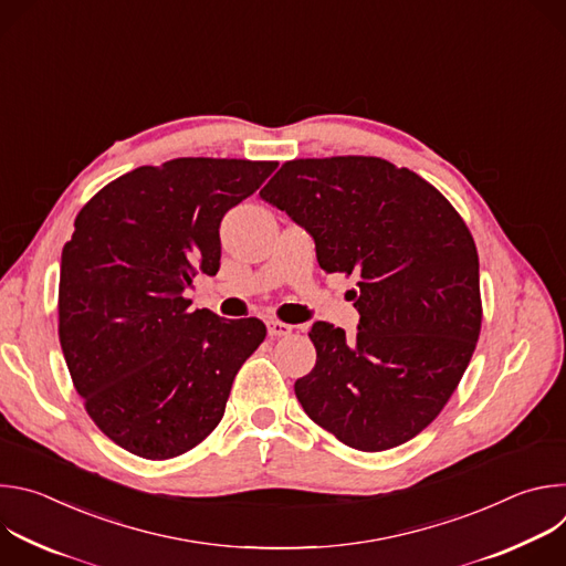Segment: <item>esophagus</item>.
I'll list each match as a JSON object with an SVG mask.
<instances>
[{
  "mask_svg": "<svg viewBox=\"0 0 566 566\" xmlns=\"http://www.w3.org/2000/svg\"><path fill=\"white\" fill-rule=\"evenodd\" d=\"M266 327H269L271 338H284V336H291V332H293L291 325H286V322H280V319H269Z\"/></svg>",
  "mask_w": 566,
  "mask_h": 566,
  "instance_id": "obj_1",
  "label": "esophagus"
}]
</instances>
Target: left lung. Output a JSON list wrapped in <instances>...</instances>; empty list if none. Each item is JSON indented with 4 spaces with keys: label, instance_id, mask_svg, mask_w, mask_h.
<instances>
[{
    "label": "left lung",
    "instance_id": "left-lung-1",
    "mask_svg": "<svg viewBox=\"0 0 566 566\" xmlns=\"http://www.w3.org/2000/svg\"><path fill=\"white\" fill-rule=\"evenodd\" d=\"M315 241L322 271L356 273L347 338L313 322L315 367L295 380L304 412L338 441L380 452L426 430L479 338L474 239L450 201L376 156L286 160L260 192Z\"/></svg>",
    "mask_w": 566,
    "mask_h": 566
}]
</instances>
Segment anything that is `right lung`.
I'll list each match as a JSON object with an SVG mask.
<instances>
[{
    "label": "right lung",
    "instance_id": "add662e5",
    "mask_svg": "<svg viewBox=\"0 0 566 566\" xmlns=\"http://www.w3.org/2000/svg\"><path fill=\"white\" fill-rule=\"evenodd\" d=\"M275 160L175 158L105 186L75 217L60 266V345L92 421L143 459H172L221 421L258 317L190 311L186 289L221 260L223 214Z\"/></svg>",
    "mask_w": 566,
    "mask_h": 566
}]
</instances>
